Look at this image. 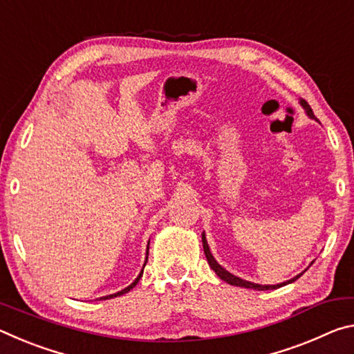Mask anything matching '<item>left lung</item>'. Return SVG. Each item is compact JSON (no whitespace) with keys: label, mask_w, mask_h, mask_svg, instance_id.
Returning <instances> with one entry per match:
<instances>
[{"label":"left lung","mask_w":354,"mask_h":354,"mask_svg":"<svg viewBox=\"0 0 354 354\" xmlns=\"http://www.w3.org/2000/svg\"><path fill=\"white\" fill-rule=\"evenodd\" d=\"M299 104H301V107L304 109V112H306V115L309 117V118H314L315 122H317V118H315V115H314V112H313V109H310V106L306 103V101L304 100H299ZM201 241H203V248H205V254H206V259H207V263L209 266H211V268L212 270L215 272V274H217V277L220 278V279H223V281H226L227 284H231V286H237V287H245V289H254V290H273V289H278V287H283V286H287V284H290V283H293V281H297L299 277H301V274L308 270V268L313 266L314 263V261L309 263V267L306 268V270L304 272H301L299 274H297V277H293V278H290V279H287V281H284V283H279V284H256V283H251V281H247V279H242V278H239V277H236V274H232V273H230L226 270V268H223L220 266V263L215 261V257L212 256V253H211V248H209V245H207V241H206V234L205 232H203L201 234Z\"/></svg>","instance_id":"8db88e82"}]
</instances>
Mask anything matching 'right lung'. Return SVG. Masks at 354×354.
I'll list each match as a JSON object with an SVG mask.
<instances>
[{
  "instance_id": "obj_1",
  "label": "right lung",
  "mask_w": 354,
  "mask_h": 354,
  "mask_svg": "<svg viewBox=\"0 0 354 354\" xmlns=\"http://www.w3.org/2000/svg\"><path fill=\"white\" fill-rule=\"evenodd\" d=\"M148 245H149V242H148ZM148 250L149 248H147V257H145V263H143V267H142V270H140V273H139V277H137L133 283H131L128 287H124V289H122L120 292H115V293H112V295H106V297H101L100 299H109V298H115V297H120V295H123V293H128L131 289H133V287H136L137 286V283H139V279L142 278V274H143V268H145V266H147V261H148Z\"/></svg>"
}]
</instances>
